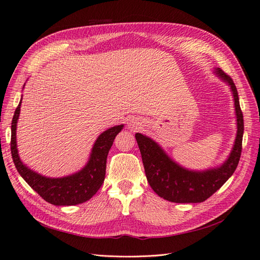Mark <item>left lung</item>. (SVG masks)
Returning a JSON list of instances; mask_svg holds the SVG:
<instances>
[{"label":"left lung","mask_w":260,"mask_h":260,"mask_svg":"<svg viewBox=\"0 0 260 260\" xmlns=\"http://www.w3.org/2000/svg\"><path fill=\"white\" fill-rule=\"evenodd\" d=\"M216 72L231 86L238 120V135L233 149L221 167L203 172L186 170L171 160L153 140L141 133H136L148 183L157 195L169 202L201 203L206 201L226 182L239 165L244 132L239 94L229 75L220 68H217Z\"/></svg>","instance_id":"left-lung-1"}]
</instances>
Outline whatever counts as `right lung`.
<instances>
[{"label":"right lung","instance_id":"1","mask_svg":"<svg viewBox=\"0 0 260 260\" xmlns=\"http://www.w3.org/2000/svg\"><path fill=\"white\" fill-rule=\"evenodd\" d=\"M21 101L15 111L12 120L11 151L13 161L23 180L50 204L56 206H72L89 201L104 182L106 159L116 136L123 125H116L98 138L86 166L75 175L64 178H46L30 170L23 165L18 156L16 146V125L20 113Z\"/></svg>","mask_w":260,"mask_h":260}]
</instances>
